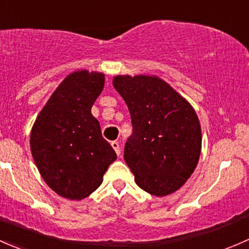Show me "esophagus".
I'll list each match as a JSON object with an SVG mask.
<instances>
[{
	"label": "esophagus",
	"mask_w": 249,
	"mask_h": 249,
	"mask_svg": "<svg viewBox=\"0 0 249 249\" xmlns=\"http://www.w3.org/2000/svg\"><path fill=\"white\" fill-rule=\"evenodd\" d=\"M111 146H112V148L115 150V152H116L117 156L121 155V147H120V142H117V140H116V142H112Z\"/></svg>",
	"instance_id": "1"
}]
</instances>
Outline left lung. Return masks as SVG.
Instances as JSON below:
<instances>
[{"label":"left lung","mask_w":249,"mask_h":249,"mask_svg":"<svg viewBox=\"0 0 249 249\" xmlns=\"http://www.w3.org/2000/svg\"><path fill=\"white\" fill-rule=\"evenodd\" d=\"M112 85L132 119L124 160L135 183L155 196L174 193L191 178L200 158L201 127L196 110L157 75H116Z\"/></svg>","instance_id":"1"}]
</instances>
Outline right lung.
I'll list each match as a JSON object with an SVG mask.
<instances>
[{
    "label": "right lung",
    "mask_w": 249,
    "mask_h": 249,
    "mask_svg": "<svg viewBox=\"0 0 249 249\" xmlns=\"http://www.w3.org/2000/svg\"><path fill=\"white\" fill-rule=\"evenodd\" d=\"M104 76L86 69L68 74L32 125L33 160L45 183L62 198L81 200L93 193L116 160L91 114L103 91Z\"/></svg>",
    "instance_id": "obj_1"
}]
</instances>
